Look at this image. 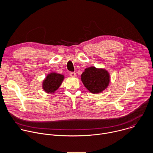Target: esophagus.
<instances>
[{
	"label": "esophagus",
	"instance_id": "34e87169",
	"mask_svg": "<svg viewBox=\"0 0 153 153\" xmlns=\"http://www.w3.org/2000/svg\"><path fill=\"white\" fill-rule=\"evenodd\" d=\"M70 75L71 77H76V73H74V72H71V73H70Z\"/></svg>",
	"mask_w": 153,
	"mask_h": 153
}]
</instances>
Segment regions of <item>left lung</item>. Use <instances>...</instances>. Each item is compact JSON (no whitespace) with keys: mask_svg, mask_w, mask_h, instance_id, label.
<instances>
[{"mask_svg":"<svg viewBox=\"0 0 153 153\" xmlns=\"http://www.w3.org/2000/svg\"><path fill=\"white\" fill-rule=\"evenodd\" d=\"M81 80L87 90L93 94H97L107 88L110 82V76L105 69L90 67L86 68L82 74Z\"/></svg>","mask_w":153,"mask_h":153,"instance_id":"left-lung-1","label":"left lung"}]
</instances>
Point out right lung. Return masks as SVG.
I'll return each instance as SVG.
<instances>
[{
	"mask_svg": "<svg viewBox=\"0 0 153 153\" xmlns=\"http://www.w3.org/2000/svg\"><path fill=\"white\" fill-rule=\"evenodd\" d=\"M63 79V75L60 74L56 73L48 74L43 81V90L47 93H54L59 88Z\"/></svg>",
	"mask_w": 153,
	"mask_h": 153,
	"instance_id": "right-lung-1",
	"label": "right lung"
}]
</instances>
